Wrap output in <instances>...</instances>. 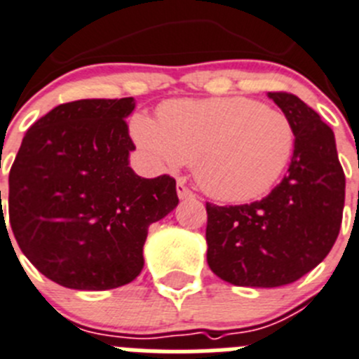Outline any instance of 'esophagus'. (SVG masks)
<instances>
[{"instance_id":"esophagus-1","label":"esophagus","mask_w":359,"mask_h":359,"mask_svg":"<svg viewBox=\"0 0 359 359\" xmlns=\"http://www.w3.org/2000/svg\"><path fill=\"white\" fill-rule=\"evenodd\" d=\"M177 195H179L180 200H184V198H193L195 193H193V191H191L182 180H179V182H177Z\"/></svg>"}]
</instances>
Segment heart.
Returning <instances> with one entry per match:
<instances>
[{
  "mask_svg": "<svg viewBox=\"0 0 359 359\" xmlns=\"http://www.w3.org/2000/svg\"><path fill=\"white\" fill-rule=\"evenodd\" d=\"M130 130L157 164L193 163L207 195L232 203L269 193L296 147L289 116L246 97L168 100L157 109L156 122L136 115Z\"/></svg>",
  "mask_w": 359,
  "mask_h": 359,
  "instance_id": "1",
  "label": "heart"
}]
</instances>
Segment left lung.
Listing matches in <instances>:
<instances>
[{
	"label": "left lung",
	"mask_w": 359,
	"mask_h": 359,
	"mask_svg": "<svg viewBox=\"0 0 359 359\" xmlns=\"http://www.w3.org/2000/svg\"><path fill=\"white\" fill-rule=\"evenodd\" d=\"M269 97L296 130L289 172L259 202L205 203L207 264L239 287L287 285L319 266L340 232L346 200L331 127L294 93Z\"/></svg>",
	"instance_id": "obj_1"
}]
</instances>
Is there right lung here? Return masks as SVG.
Masks as SVG:
<instances>
[{"label": "right lung", "mask_w": 359, "mask_h": 359, "mask_svg": "<svg viewBox=\"0 0 359 359\" xmlns=\"http://www.w3.org/2000/svg\"><path fill=\"white\" fill-rule=\"evenodd\" d=\"M134 106L133 97L60 104L29 127L10 168L13 237L67 289L130 283L143 269L149 225L179 203L173 177L142 179L130 170L136 147L126 116Z\"/></svg>", "instance_id": "obj_1"}]
</instances>
